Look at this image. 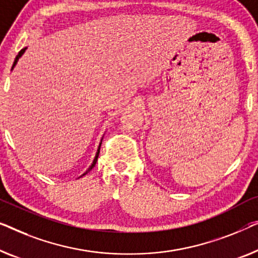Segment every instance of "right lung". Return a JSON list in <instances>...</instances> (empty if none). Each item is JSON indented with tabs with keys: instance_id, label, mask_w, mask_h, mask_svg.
Masks as SVG:
<instances>
[{
	"instance_id": "right-lung-1",
	"label": "right lung",
	"mask_w": 258,
	"mask_h": 258,
	"mask_svg": "<svg viewBox=\"0 0 258 258\" xmlns=\"http://www.w3.org/2000/svg\"><path fill=\"white\" fill-rule=\"evenodd\" d=\"M25 50H27V47H25V48H22V50H21L20 52H18L17 57H16V59H15V61H14V65H13V67H14L15 65H16V62H17V60H18V59H20V57H21V55L24 53V52H25ZM100 147H101V145H100ZM99 154H100V148H99V150H98V154H96V157H95L94 162H93V164H92V165H91V167H89V169H88L87 171H86V172H85V173H84L83 175H85L86 173H87V172H89V170H92V169H93V167H94V165H95V164H96V160H98V157H99Z\"/></svg>"
}]
</instances>
